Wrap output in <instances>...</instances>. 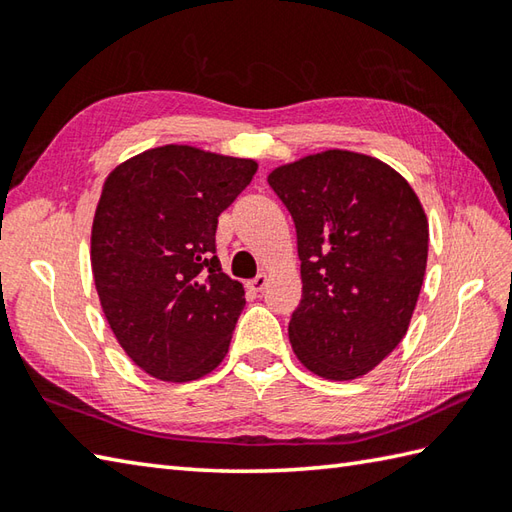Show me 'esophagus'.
<instances>
[{
    "mask_svg": "<svg viewBox=\"0 0 512 512\" xmlns=\"http://www.w3.org/2000/svg\"><path fill=\"white\" fill-rule=\"evenodd\" d=\"M266 284H268V275L262 273V275H257L255 279H250L248 284H246V288L253 290V292H262L266 288Z\"/></svg>",
    "mask_w": 512,
    "mask_h": 512,
    "instance_id": "1",
    "label": "esophagus"
}]
</instances>
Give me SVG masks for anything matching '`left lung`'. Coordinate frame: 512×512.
<instances>
[{
	"label": "left lung",
	"instance_id": "8db88e82",
	"mask_svg": "<svg viewBox=\"0 0 512 512\" xmlns=\"http://www.w3.org/2000/svg\"><path fill=\"white\" fill-rule=\"evenodd\" d=\"M268 184L297 228L292 350L321 378L365 376L396 350L418 303L429 222L416 191L383 160L347 149L281 165Z\"/></svg>",
	"mask_w": 512,
	"mask_h": 512
}]
</instances>
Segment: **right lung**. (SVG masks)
I'll return each mask as SVG.
<instances>
[{"label":"right lung","instance_id":"add662e5","mask_svg":"<svg viewBox=\"0 0 512 512\" xmlns=\"http://www.w3.org/2000/svg\"><path fill=\"white\" fill-rule=\"evenodd\" d=\"M255 171L250 158L165 145L105 178L92 275L116 341L149 376L191 383L224 361L246 299L215 255V228Z\"/></svg>","mask_w":512,"mask_h":512}]
</instances>
